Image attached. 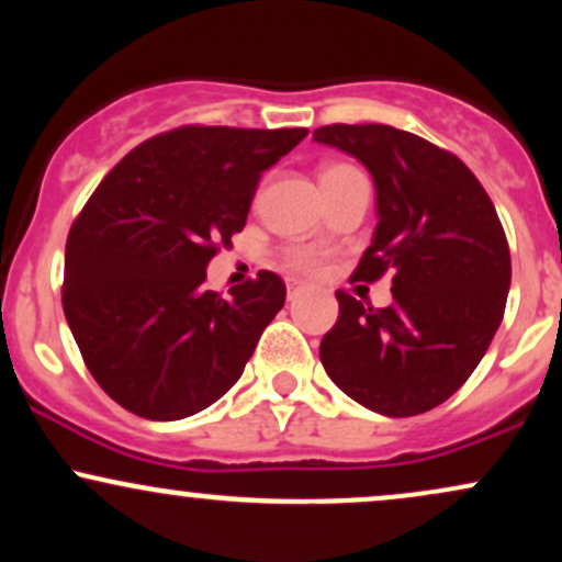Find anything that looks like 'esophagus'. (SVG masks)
Masks as SVG:
<instances>
[{
	"label": "esophagus",
	"instance_id": "1",
	"mask_svg": "<svg viewBox=\"0 0 562 562\" xmlns=\"http://www.w3.org/2000/svg\"><path fill=\"white\" fill-rule=\"evenodd\" d=\"M301 293V282H295V280H288V299L293 301L295 295Z\"/></svg>",
	"mask_w": 562,
	"mask_h": 562
}]
</instances>
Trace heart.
I'll return each mask as SVG.
<instances>
[{"instance_id":"obj_1","label":"heart","mask_w":562,"mask_h":562,"mask_svg":"<svg viewBox=\"0 0 562 562\" xmlns=\"http://www.w3.org/2000/svg\"><path fill=\"white\" fill-rule=\"evenodd\" d=\"M348 166H330V169L322 171V177L325 173H333V171H344ZM285 267L290 272L295 274H319L322 267H325V254H322L319 248H312V245H301V248H290L285 254Z\"/></svg>"}]
</instances>
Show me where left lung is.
<instances>
[{"label":"left lung","instance_id":"8db88e82","mask_svg":"<svg viewBox=\"0 0 562 562\" xmlns=\"http://www.w3.org/2000/svg\"><path fill=\"white\" fill-rule=\"evenodd\" d=\"M314 142L357 158L375 184L378 227L357 280L393 272V303L338 295L319 359L346 396L412 417L460 389L492 344L509 293L505 229L473 171L417 134L333 124Z\"/></svg>","mask_w":562,"mask_h":562}]
</instances>
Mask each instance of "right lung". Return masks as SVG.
<instances>
[{
  "label": "right lung",
  "mask_w": 562,
  "mask_h": 562,
  "mask_svg": "<svg viewBox=\"0 0 562 562\" xmlns=\"http://www.w3.org/2000/svg\"><path fill=\"white\" fill-rule=\"evenodd\" d=\"M306 128L182 126L142 142L70 227L63 312L100 389L147 420H182L227 393L285 282L259 272L205 290L216 245L245 227L261 173Z\"/></svg>",
  "instance_id": "right-lung-1"
}]
</instances>
